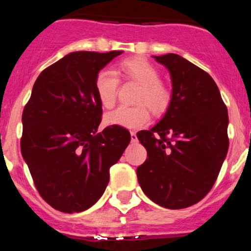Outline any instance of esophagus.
Here are the masks:
<instances>
[{
    "mask_svg": "<svg viewBox=\"0 0 251 251\" xmlns=\"http://www.w3.org/2000/svg\"><path fill=\"white\" fill-rule=\"evenodd\" d=\"M131 142L132 143H137L138 142V138H137V133L132 131L131 132Z\"/></svg>",
    "mask_w": 251,
    "mask_h": 251,
    "instance_id": "obj_1",
    "label": "esophagus"
}]
</instances>
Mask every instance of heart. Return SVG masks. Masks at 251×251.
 <instances>
[{
  "instance_id": "obj_1",
  "label": "heart",
  "mask_w": 251,
  "mask_h": 251,
  "mask_svg": "<svg viewBox=\"0 0 251 251\" xmlns=\"http://www.w3.org/2000/svg\"><path fill=\"white\" fill-rule=\"evenodd\" d=\"M118 73L124 80L139 83L137 102L139 105L128 107L119 106L105 116L107 125L122 126L125 128H139L148 125L151 119L150 108L154 112H162L170 101V92L162 81H159V71L151 62L140 56L128 57L119 63ZM119 79L114 72L101 70L94 80V88L98 99L103 107L111 108L116 102Z\"/></svg>"
}]
</instances>
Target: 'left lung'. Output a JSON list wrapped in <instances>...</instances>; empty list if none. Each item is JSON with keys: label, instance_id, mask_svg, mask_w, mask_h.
Wrapping results in <instances>:
<instances>
[{"label": "left lung", "instance_id": "left-lung-1", "mask_svg": "<svg viewBox=\"0 0 251 251\" xmlns=\"http://www.w3.org/2000/svg\"><path fill=\"white\" fill-rule=\"evenodd\" d=\"M153 57L169 70L172 94L160 122L137 133L148 151L137 177L155 204L184 209L203 200L217 179L229 149L227 109L206 72L177 54Z\"/></svg>", "mask_w": 251, "mask_h": 251}]
</instances>
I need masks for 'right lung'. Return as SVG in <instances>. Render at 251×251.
Masks as SVG:
<instances>
[{"mask_svg": "<svg viewBox=\"0 0 251 251\" xmlns=\"http://www.w3.org/2000/svg\"><path fill=\"white\" fill-rule=\"evenodd\" d=\"M73 51L37 76L22 113L21 152L41 197L59 211L81 212L105 192L109 168L131 140L127 129L98 132L102 108L94 80L120 55Z\"/></svg>", "mask_w": 251, "mask_h": 251, "instance_id": "obj_1", "label": "right lung"}]
</instances>
